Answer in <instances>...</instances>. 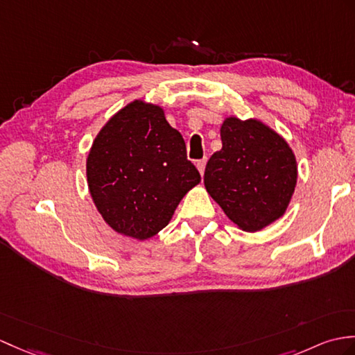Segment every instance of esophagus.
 Listing matches in <instances>:
<instances>
[{
	"instance_id": "esophagus-1",
	"label": "esophagus",
	"mask_w": 355,
	"mask_h": 355,
	"mask_svg": "<svg viewBox=\"0 0 355 355\" xmlns=\"http://www.w3.org/2000/svg\"><path fill=\"white\" fill-rule=\"evenodd\" d=\"M205 163H207V160H205V159L196 162V168H198V171H200L201 175L204 174V171H205Z\"/></svg>"
}]
</instances>
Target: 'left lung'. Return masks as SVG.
Instances as JSON below:
<instances>
[{
    "label": "left lung",
    "instance_id": "obj_1",
    "mask_svg": "<svg viewBox=\"0 0 355 355\" xmlns=\"http://www.w3.org/2000/svg\"><path fill=\"white\" fill-rule=\"evenodd\" d=\"M222 150L207 162L204 186L243 232H259L284 215L295 192V154L257 119L230 116L220 127Z\"/></svg>",
    "mask_w": 355,
    "mask_h": 355
}]
</instances>
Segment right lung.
I'll return each mask as SVG.
<instances>
[{
	"label": "right lung",
	"instance_id": "right-lung-1",
	"mask_svg": "<svg viewBox=\"0 0 355 355\" xmlns=\"http://www.w3.org/2000/svg\"><path fill=\"white\" fill-rule=\"evenodd\" d=\"M90 196L114 232L145 241L201 181L162 107L136 100L107 121L86 162Z\"/></svg>",
	"mask_w": 355,
	"mask_h": 355
}]
</instances>
